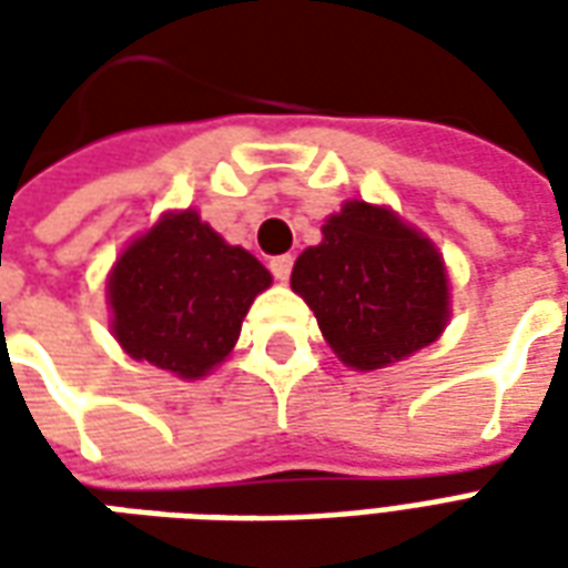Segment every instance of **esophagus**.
<instances>
[{"instance_id": "esophagus-1", "label": "esophagus", "mask_w": 568, "mask_h": 568, "mask_svg": "<svg viewBox=\"0 0 568 568\" xmlns=\"http://www.w3.org/2000/svg\"><path fill=\"white\" fill-rule=\"evenodd\" d=\"M292 264H295V258L292 255H276V258H271V273L276 276V280H288L292 276Z\"/></svg>"}]
</instances>
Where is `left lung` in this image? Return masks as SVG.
Returning a JSON list of instances; mask_svg holds the SVG:
<instances>
[{
    "instance_id": "obj_1",
    "label": "left lung",
    "mask_w": 568,
    "mask_h": 568,
    "mask_svg": "<svg viewBox=\"0 0 568 568\" xmlns=\"http://www.w3.org/2000/svg\"><path fill=\"white\" fill-rule=\"evenodd\" d=\"M292 288L316 313L349 368H386L428 346L447 325V273L438 248L389 210L346 203L301 252Z\"/></svg>"
}]
</instances>
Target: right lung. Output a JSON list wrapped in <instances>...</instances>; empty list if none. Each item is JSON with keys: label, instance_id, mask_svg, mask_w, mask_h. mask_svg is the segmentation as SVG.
Listing matches in <instances>:
<instances>
[{"label": "right lung", "instance_id": "add662e5", "mask_svg": "<svg viewBox=\"0 0 568 568\" xmlns=\"http://www.w3.org/2000/svg\"><path fill=\"white\" fill-rule=\"evenodd\" d=\"M271 273L197 212L166 215L130 243L109 280L112 328L133 358L185 381L219 365Z\"/></svg>", "mask_w": 568, "mask_h": 568}]
</instances>
